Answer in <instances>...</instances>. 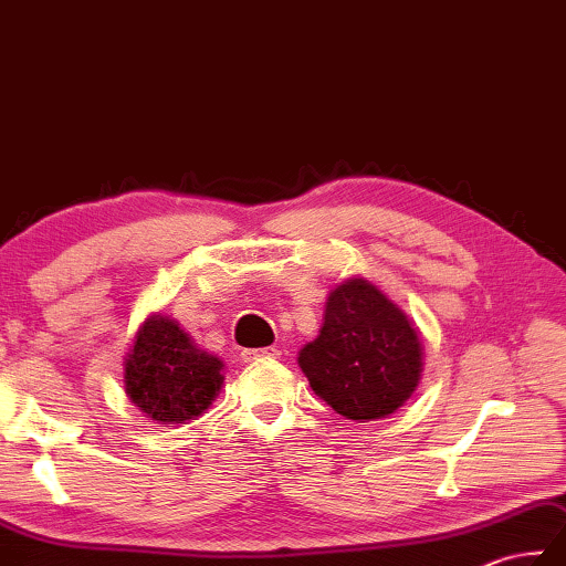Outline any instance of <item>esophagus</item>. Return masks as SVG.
I'll return each mask as SVG.
<instances>
[{"instance_id":"esophagus-1","label":"esophagus","mask_w":566,"mask_h":566,"mask_svg":"<svg viewBox=\"0 0 566 566\" xmlns=\"http://www.w3.org/2000/svg\"><path fill=\"white\" fill-rule=\"evenodd\" d=\"M281 350L275 346H266V348H244L242 350V360L244 363H256L263 358H279Z\"/></svg>"}]
</instances>
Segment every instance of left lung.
I'll use <instances>...</instances> for the list:
<instances>
[{"label":"left lung","instance_id":"8db88e82","mask_svg":"<svg viewBox=\"0 0 566 566\" xmlns=\"http://www.w3.org/2000/svg\"><path fill=\"white\" fill-rule=\"evenodd\" d=\"M297 363L317 397L342 417L366 423L395 413L413 395L423 346L378 285L348 279L326 297L319 336L300 348Z\"/></svg>","mask_w":566,"mask_h":566}]
</instances>
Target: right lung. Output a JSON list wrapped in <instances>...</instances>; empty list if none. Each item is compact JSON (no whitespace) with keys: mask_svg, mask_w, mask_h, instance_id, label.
<instances>
[{"mask_svg":"<svg viewBox=\"0 0 566 566\" xmlns=\"http://www.w3.org/2000/svg\"><path fill=\"white\" fill-rule=\"evenodd\" d=\"M125 395L145 417L161 423H186L216 401L222 387V360L200 350L181 326L149 315L125 356Z\"/></svg>","mask_w":566,"mask_h":566,"instance_id":"1","label":"right lung"}]
</instances>
